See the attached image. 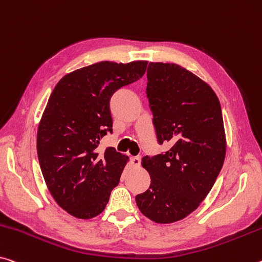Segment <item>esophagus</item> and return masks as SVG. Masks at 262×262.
Listing matches in <instances>:
<instances>
[{
    "label": "esophagus",
    "instance_id": "esophagus-1",
    "mask_svg": "<svg viewBox=\"0 0 262 262\" xmlns=\"http://www.w3.org/2000/svg\"><path fill=\"white\" fill-rule=\"evenodd\" d=\"M132 163H133V165H135V167H139V165L141 164V156H133Z\"/></svg>",
    "mask_w": 262,
    "mask_h": 262
}]
</instances>
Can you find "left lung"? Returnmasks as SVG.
Wrapping results in <instances>:
<instances>
[{"mask_svg": "<svg viewBox=\"0 0 262 262\" xmlns=\"http://www.w3.org/2000/svg\"><path fill=\"white\" fill-rule=\"evenodd\" d=\"M147 98L159 143L171 148L142 159L150 175L139 209L159 224L181 221L212 189L226 154L221 102L213 90L177 64L149 63Z\"/></svg>", "mask_w": 262, "mask_h": 262, "instance_id": "8db88e82", "label": "left lung"}]
</instances>
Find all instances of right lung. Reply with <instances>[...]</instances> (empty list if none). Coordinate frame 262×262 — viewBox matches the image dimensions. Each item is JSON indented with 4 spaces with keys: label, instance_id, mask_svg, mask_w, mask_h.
Returning <instances> with one entry per match:
<instances>
[{
    "label": "right lung",
    "instance_id": "1",
    "mask_svg": "<svg viewBox=\"0 0 262 262\" xmlns=\"http://www.w3.org/2000/svg\"><path fill=\"white\" fill-rule=\"evenodd\" d=\"M147 64L95 63L66 74L50 95L37 132V154L50 193L73 217L100 214L119 184L128 157L113 147H98L113 130L112 95L139 80Z\"/></svg>",
    "mask_w": 262,
    "mask_h": 262
}]
</instances>
